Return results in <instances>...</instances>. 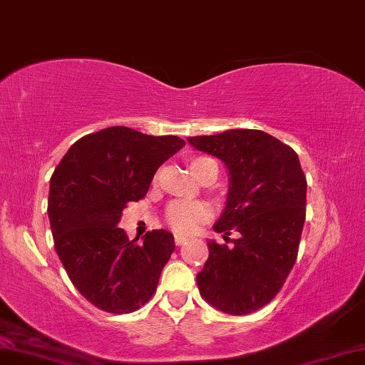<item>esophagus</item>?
Here are the masks:
<instances>
[{"mask_svg": "<svg viewBox=\"0 0 365 365\" xmlns=\"http://www.w3.org/2000/svg\"><path fill=\"white\" fill-rule=\"evenodd\" d=\"M186 240H187L186 235H182V234H174V242H176V245H182Z\"/></svg>", "mask_w": 365, "mask_h": 365, "instance_id": "obj_1", "label": "esophagus"}]
</instances>
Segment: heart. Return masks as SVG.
<instances>
[{
	"instance_id": "1",
	"label": "heart",
	"mask_w": 365,
	"mask_h": 365,
	"mask_svg": "<svg viewBox=\"0 0 365 365\" xmlns=\"http://www.w3.org/2000/svg\"><path fill=\"white\" fill-rule=\"evenodd\" d=\"M204 158L191 161V171L194 166H197ZM212 214V210L205 202H189V200H176L168 209L166 219L174 230L178 232H194L202 222L207 220Z\"/></svg>"
}]
</instances>
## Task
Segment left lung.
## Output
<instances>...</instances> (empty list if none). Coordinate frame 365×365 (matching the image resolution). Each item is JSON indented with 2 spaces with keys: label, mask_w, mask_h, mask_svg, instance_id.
<instances>
[{
  "label": "left lung",
  "mask_w": 365,
  "mask_h": 365,
  "mask_svg": "<svg viewBox=\"0 0 365 365\" xmlns=\"http://www.w3.org/2000/svg\"><path fill=\"white\" fill-rule=\"evenodd\" d=\"M189 145L224 163L229 191L215 232L235 229L234 244L209 240L199 293L232 316L250 314L277 297L297 262L306 215V178L298 155L262 130L189 136Z\"/></svg>",
  "instance_id": "1"
}]
</instances>
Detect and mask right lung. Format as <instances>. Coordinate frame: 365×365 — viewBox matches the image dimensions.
<instances>
[{
    "mask_svg": "<svg viewBox=\"0 0 365 365\" xmlns=\"http://www.w3.org/2000/svg\"><path fill=\"white\" fill-rule=\"evenodd\" d=\"M184 145L179 136L110 126L77 140L52 174L47 215L56 252L78 293L107 313L136 311L156 292L176 247L173 234L128 240L118 222Z\"/></svg>",
    "mask_w": 365,
    "mask_h": 365,
    "instance_id": "add662e5",
    "label": "right lung"
}]
</instances>
